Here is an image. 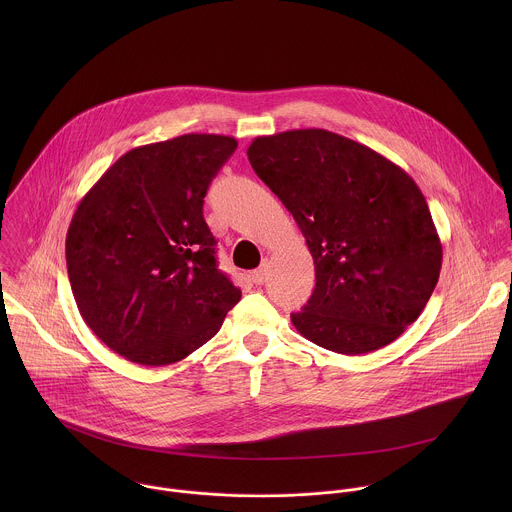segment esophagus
Wrapping results in <instances>:
<instances>
[{
  "label": "esophagus",
  "instance_id": "1",
  "mask_svg": "<svg viewBox=\"0 0 512 512\" xmlns=\"http://www.w3.org/2000/svg\"><path fill=\"white\" fill-rule=\"evenodd\" d=\"M266 276H268V264H262L258 270H254V272L250 274V280H252L256 286H260V284L266 282Z\"/></svg>",
  "mask_w": 512,
  "mask_h": 512
}]
</instances>
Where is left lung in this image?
<instances>
[{"instance_id": "left-lung-1", "label": "left lung", "mask_w": 512, "mask_h": 512, "mask_svg": "<svg viewBox=\"0 0 512 512\" xmlns=\"http://www.w3.org/2000/svg\"><path fill=\"white\" fill-rule=\"evenodd\" d=\"M246 153L313 256L315 290L292 313L293 327L341 355L398 339L424 311L443 258L416 181L374 149L319 128L260 136Z\"/></svg>"}]
</instances>
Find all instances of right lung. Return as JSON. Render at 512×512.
<instances>
[{"instance_id": "obj_1", "label": "right lung", "mask_w": 512, "mask_h": 512, "mask_svg": "<svg viewBox=\"0 0 512 512\" xmlns=\"http://www.w3.org/2000/svg\"><path fill=\"white\" fill-rule=\"evenodd\" d=\"M236 146L185 134L134 147L80 199L65 244L74 301L120 357L173 365L213 339L238 303L203 219L209 183Z\"/></svg>"}]
</instances>
